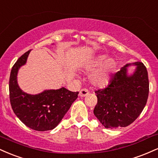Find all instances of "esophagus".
Masks as SVG:
<instances>
[{"label": "esophagus", "instance_id": "34e87169", "mask_svg": "<svg viewBox=\"0 0 158 158\" xmlns=\"http://www.w3.org/2000/svg\"><path fill=\"white\" fill-rule=\"evenodd\" d=\"M88 94H89V91H88V89H81L80 91H79V97H86V96H88Z\"/></svg>", "mask_w": 158, "mask_h": 158}]
</instances>
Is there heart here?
I'll list each match as a JSON object with an SVG mask.
<instances>
[{
	"label": "heart",
	"instance_id": "b5f03b06",
	"mask_svg": "<svg viewBox=\"0 0 158 158\" xmlns=\"http://www.w3.org/2000/svg\"><path fill=\"white\" fill-rule=\"evenodd\" d=\"M98 68H99L90 77V81L96 87H106L110 82L115 70V60L103 54L96 56L82 65V68L86 72L94 71Z\"/></svg>",
	"mask_w": 158,
	"mask_h": 158
}]
</instances>
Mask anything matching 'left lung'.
Returning a JSON list of instances; mask_svg holds the SVG:
<instances>
[{"instance_id": "left-lung-1", "label": "left lung", "mask_w": 158, "mask_h": 158, "mask_svg": "<svg viewBox=\"0 0 158 158\" xmlns=\"http://www.w3.org/2000/svg\"><path fill=\"white\" fill-rule=\"evenodd\" d=\"M136 67L130 75L127 68ZM149 91L148 72L140 61L128 63L117 72L104 89L96 90L97 104L94 114L106 128L131 124L143 111Z\"/></svg>"}]
</instances>
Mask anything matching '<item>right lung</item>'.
<instances>
[{
  "label": "right lung",
  "instance_id": "1",
  "mask_svg": "<svg viewBox=\"0 0 158 158\" xmlns=\"http://www.w3.org/2000/svg\"><path fill=\"white\" fill-rule=\"evenodd\" d=\"M30 50L25 52L12 67L10 77L11 106L18 118L25 126L35 131H44L55 128L77 99L79 92L64 88L45 90L38 94L23 91L18 84V73L26 64Z\"/></svg>",
  "mask_w": 158,
  "mask_h": 158
}]
</instances>
